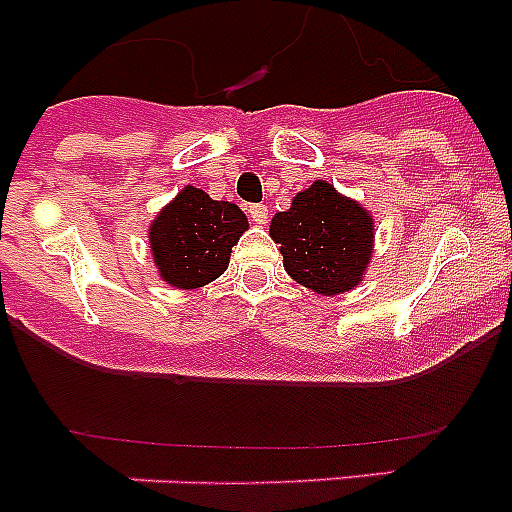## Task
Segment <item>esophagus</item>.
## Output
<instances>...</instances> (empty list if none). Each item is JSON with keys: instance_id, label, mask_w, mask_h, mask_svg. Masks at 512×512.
<instances>
[{"instance_id": "1", "label": "esophagus", "mask_w": 512, "mask_h": 512, "mask_svg": "<svg viewBox=\"0 0 512 512\" xmlns=\"http://www.w3.org/2000/svg\"><path fill=\"white\" fill-rule=\"evenodd\" d=\"M248 215H251V220L256 225H264L266 217H269V210H266V205H248Z\"/></svg>"}]
</instances>
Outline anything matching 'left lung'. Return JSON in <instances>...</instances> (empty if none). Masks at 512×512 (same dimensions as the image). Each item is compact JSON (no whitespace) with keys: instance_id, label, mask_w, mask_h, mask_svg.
Masks as SVG:
<instances>
[{"instance_id":"left-lung-1","label":"left lung","mask_w":512,"mask_h":512,"mask_svg":"<svg viewBox=\"0 0 512 512\" xmlns=\"http://www.w3.org/2000/svg\"><path fill=\"white\" fill-rule=\"evenodd\" d=\"M269 235L279 243L284 269L315 295H343L364 277L374 251V220L323 179L271 217Z\"/></svg>"}]
</instances>
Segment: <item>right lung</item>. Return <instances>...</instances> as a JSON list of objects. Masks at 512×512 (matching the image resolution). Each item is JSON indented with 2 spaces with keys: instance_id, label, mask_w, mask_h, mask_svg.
<instances>
[{
  "instance_id": "right-lung-1",
  "label": "right lung",
  "mask_w": 512,
  "mask_h": 512,
  "mask_svg": "<svg viewBox=\"0 0 512 512\" xmlns=\"http://www.w3.org/2000/svg\"><path fill=\"white\" fill-rule=\"evenodd\" d=\"M246 230L248 217L241 207L184 187L148 228L153 264L171 287H205L228 269L230 251Z\"/></svg>"
}]
</instances>
